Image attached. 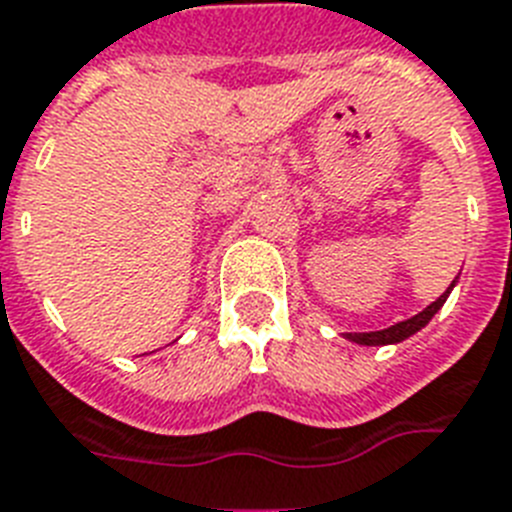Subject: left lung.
Returning <instances> with one entry per match:
<instances>
[{"label": "left lung", "instance_id": "left-lung-1", "mask_svg": "<svg viewBox=\"0 0 512 512\" xmlns=\"http://www.w3.org/2000/svg\"><path fill=\"white\" fill-rule=\"evenodd\" d=\"M453 287H455V280L450 282V287H447L445 293L439 295L437 301L429 303V306H426L421 314L411 316V319H405V322L392 324V327L379 329V332H345V337H348L350 342H358V345H395V342H403L405 337L416 335L418 329H424L426 324L432 322V316L437 314L439 308L445 306L447 295H450V290H453Z\"/></svg>", "mask_w": 512, "mask_h": 512}]
</instances>
